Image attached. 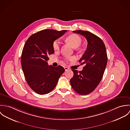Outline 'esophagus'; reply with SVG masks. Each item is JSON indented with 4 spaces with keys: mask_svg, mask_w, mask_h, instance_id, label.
Masks as SVG:
<instances>
[{
    "mask_svg": "<svg viewBox=\"0 0 130 130\" xmlns=\"http://www.w3.org/2000/svg\"><path fill=\"white\" fill-rule=\"evenodd\" d=\"M64 70H65L66 71H67L70 70V68H68V67H64Z\"/></svg>",
    "mask_w": 130,
    "mask_h": 130,
    "instance_id": "34e87169",
    "label": "esophagus"
}]
</instances>
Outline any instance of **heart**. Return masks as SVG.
Returning a JSON list of instances; mask_svg holds the SVG:
<instances>
[{"mask_svg": "<svg viewBox=\"0 0 130 130\" xmlns=\"http://www.w3.org/2000/svg\"><path fill=\"white\" fill-rule=\"evenodd\" d=\"M67 40L69 42L73 47H77L80 45L82 42V39L81 37L77 35H71L67 38ZM60 44V41L59 39L55 40L53 43V47L54 51H58L59 49ZM73 56H67L64 58L66 61H72L74 59Z\"/></svg>", "mask_w": 130, "mask_h": 130, "instance_id": "1", "label": "heart"}]
</instances>
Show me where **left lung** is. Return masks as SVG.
Wrapping results in <instances>:
<instances>
[{
    "mask_svg": "<svg viewBox=\"0 0 130 130\" xmlns=\"http://www.w3.org/2000/svg\"><path fill=\"white\" fill-rule=\"evenodd\" d=\"M74 33L86 37L88 46L82 57L79 60L85 64L82 71L72 70L74 76L71 85L74 91L86 95L92 92L100 83L107 64V54L103 41L92 33L83 30H74Z\"/></svg>",
    "mask_w": 130,
    "mask_h": 130,
    "instance_id": "8db88e82",
    "label": "left lung"
}]
</instances>
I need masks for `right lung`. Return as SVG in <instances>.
Masks as SVG:
<instances>
[{
	"instance_id": "1",
	"label": "right lung",
	"mask_w": 130,
	"mask_h": 130,
	"mask_svg": "<svg viewBox=\"0 0 130 130\" xmlns=\"http://www.w3.org/2000/svg\"><path fill=\"white\" fill-rule=\"evenodd\" d=\"M67 30L44 29L33 34L26 40L21 54V64L25 79L30 88L39 94L53 91L64 72L58 66H48V56L54 54L53 42Z\"/></svg>"
}]
</instances>
